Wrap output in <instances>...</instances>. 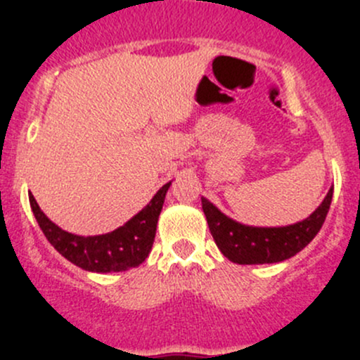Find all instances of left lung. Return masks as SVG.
Here are the masks:
<instances>
[{"label": "left lung", "instance_id": "left-lung-1", "mask_svg": "<svg viewBox=\"0 0 360 360\" xmlns=\"http://www.w3.org/2000/svg\"><path fill=\"white\" fill-rule=\"evenodd\" d=\"M331 200L333 188L310 217L282 228L245 226L224 216L207 198H202V209L214 242L228 259L238 264H264L289 259L307 248L324 224Z\"/></svg>", "mask_w": 360, "mask_h": 360}]
</instances>
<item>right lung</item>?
Segmentation results:
<instances>
[{"instance_id": "obj_1", "label": "right lung", "mask_w": 360, "mask_h": 360, "mask_svg": "<svg viewBox=\"0 0 360 360\" xmlns=\"http://www.w3.org/2000/svg\"><path fill=\"white\" fill-rule=\"evenodd\" d=\"M169 186L170 183L163 184L151 202L129 223L111 233L96 235V237H78L60 230L41 212L32 195H29V203L50 244L76 266L97 274L125 271L129 268L139 266L150 254L157 233L158 216L162 212Z\"/></svg>"}]
</instances>
